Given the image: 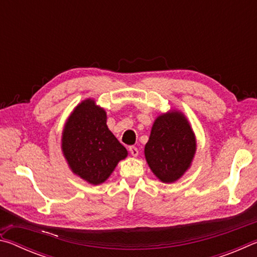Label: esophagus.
<instances>
[{
    "instance_id": "1",
    "label": "esophagus",
    "mask_w": 257,
    "mask_h": 257,
    "mask_svg": "<svg viewBox=\"0 0 257 257\" xmlns=\"http://www.w3.org/2000/svg\"><path fill=\"white\" fill-rule=\"evenodd\" d=\"M129 152L133 156H137L138 155V149L136 146H129Z\"/></svg>"
}]
</instances>
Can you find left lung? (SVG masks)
I'll list each match as a JSON object with an SVG mask.
<instances>
[{"mask_svg":"<svg viewBox=\"0 0 257 257\" xmlns=\"http://www.w3.org/2000/svg\"><path fill=\"white\" fill-rule=\"evenodd\" d=\"M195 152V135L184 114L167 113L155 120L145 145V158L161 181L179 179L189 168Z\"/></svg>","mask_w":257,"mask_h":257,"instance_id":"1","label":"left lung"}]
</instances>
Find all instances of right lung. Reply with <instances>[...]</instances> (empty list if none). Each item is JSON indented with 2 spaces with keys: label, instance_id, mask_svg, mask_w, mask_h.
<instances>
[{
  "label": "right lung",
  "instance_id": "obj_1",
  "mask_svg": "<svg viewBox=\"0 0 257 257\" xmlns=\"http://www.w3.org/2000/svg\"><path fill=\"white\" fill-rule=\"evenodd\" d=\"M62 151L73 173L89 184L105 181L127 150L106 125V113L86 99L78 105L66 123Z\"/></svg>",
  "mask_w": 257,
  "mask_h": 257
}]
</instances>
